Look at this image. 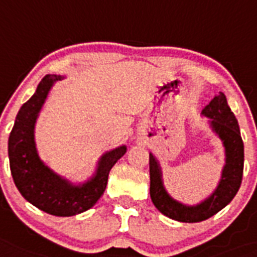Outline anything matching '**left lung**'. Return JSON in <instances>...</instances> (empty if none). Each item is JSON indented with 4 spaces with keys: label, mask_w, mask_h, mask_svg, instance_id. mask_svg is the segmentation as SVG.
I'll return each instance as SVG.
<instances>
[{
    "label": "left lung",
    "mask_w": 257,
    "mask_h": 257,
    "mask_svg": "<svg viewBox=\"0 0 257 257\" xmlns=\"http://www.w3.org/2000/svg\"><path fill=\"white\" fill-rule=\"evenodd\" d=\"M202 116L210 118L211 129L222 140L226 165L222 170V177L214 193L203 202L195 206H186L173 199L165 190L160 164L153 154L149 153L150 172V198L160 212L168 218L185 223L202 222L211 218L224 208L236 195L241 185L244 168V145L240 136L239 124L227 104L224 93L219 92L202 109Z\"/></svg>",
    "instance_id": "8db88e82"
}]
</instances>
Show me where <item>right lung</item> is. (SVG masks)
<instances>
[{
	"mask_svg": "<svg viewBox=\"0 0 257 257\" xmlns=\"http://www.w3.org/2000/svg\"><path fill=\"white\" fill-rule=\"evenodd\" d=\"M63 76L46 75L37 91L18 110L9 136L10 170L22 197L42 211L55 216H72L87 211L105 191L112 166L126 153L118 147L101 156L95 174L87 182L72 185L42 161L37 152L34 128L38 114L54 83Z\"/></svg>",
	"mask_w": 257,
	"mask_h": 257,
	"instance_id": "1",
	"label": "right lung"
}]
</instances>
